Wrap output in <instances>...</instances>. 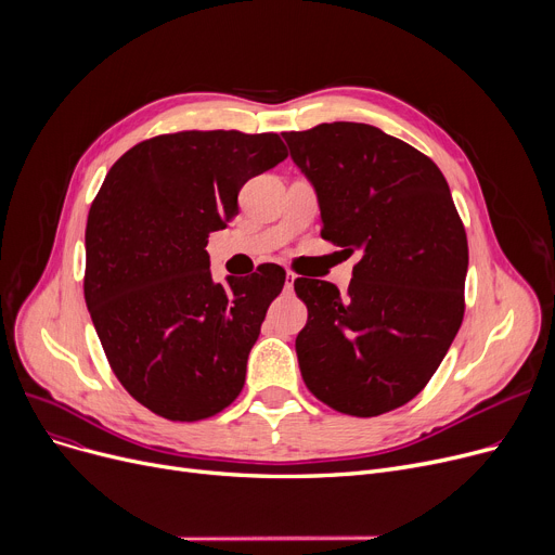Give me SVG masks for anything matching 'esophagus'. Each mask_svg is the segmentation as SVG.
Listing matches in <instances>:
<instances>
[{
  "label": "esophagus",
  "mask_w": 555,
  "mask_h": 555,
  "mask_svg": "<svg viewBox=\"0 0 555 555\" xmlns=\"http://www.w3.org/2000/svg\"><path fill=\"white\" fill-rule=\"evenodd\" d=\"M295 279H297V276H295L293 272H285V287H287V289H293V285H295Z\"/></svg>",
  "instance_id": "34e87169"
}]
</instances>
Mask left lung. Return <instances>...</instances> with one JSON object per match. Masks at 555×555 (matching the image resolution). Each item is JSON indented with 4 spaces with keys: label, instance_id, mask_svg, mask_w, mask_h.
<instances>
[{
    "label": "left lung",
    "instance_id": "obj_1",
    "mask_svg": "<svg viewBox=\"0 0 555 555\" xmlns=\"http://www.w3.org/2000/svg\"><path fill=\"white\" fill-rule=\"evenodd\" d=\"M322 211V236L360 251L348 295L297 279L306 387L333 410L380 416L410 402L443 362L463 319L468 241L429 157L351 121L283 132Z\"/></svg>",
    "mask_w": 555,
    "mask_h": 555
}]
</instances>
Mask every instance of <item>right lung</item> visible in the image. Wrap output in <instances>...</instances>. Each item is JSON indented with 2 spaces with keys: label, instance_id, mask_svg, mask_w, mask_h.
<instances>
[{
  "label": "right lung",
  "instance_id": "add662e5",
  "mask_svg": "<svg viewBox=\"0 0 555 555\" xmlns=\"http://www.w3.org/2000/svg\"><path fill=\"white\" fill-rule=\"evenodd\" d=\"M287 157L279 134L189 130L116 162L85 229V304L126 391L168 421L209 418L238 398L247 358L285 272L216 283L209 233L238 191Z\"/></svg>",
  "mask_w": 555,
  "mask_h": 555
}]
</instances>
